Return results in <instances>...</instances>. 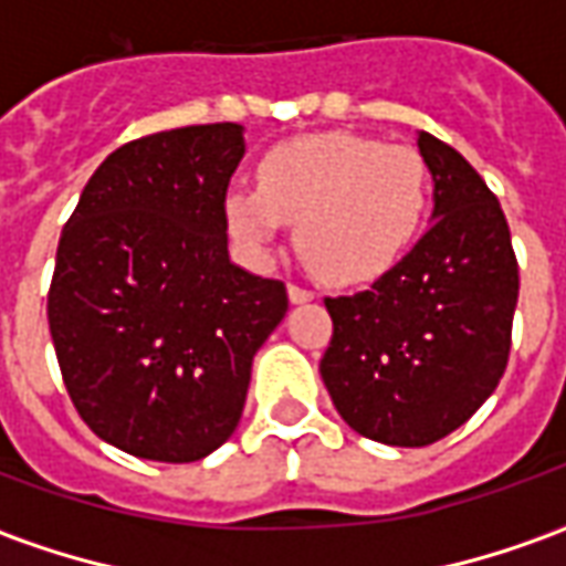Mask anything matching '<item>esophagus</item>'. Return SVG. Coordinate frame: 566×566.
Wrapping results in <instances>:
<instances>
[{"instance_id":"obj_1","label":"esophagus","mask_w":566,"mask_h":566,"mask_svg":"<svg viewBox=\"0 0 566 566\" xmlns=\"http://www.w3.org/2000/svg\"><path fill=\"white\" fill-rule=\"evenodd\" d=\"M287 296H291V303H308V300H315V291L300 287V284H287Z\"/></svg>"}]
</instances>
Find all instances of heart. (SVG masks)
I'll return each mask as SVG.
<instances>
[{
    "instance_id": "b5f03b06",
    "label": "heart",
    "mask_w": 566,
    "mask_h": 566,
    "mask_svg": "<svg viewBox=\"0 0 566 566\" xmlns=\"http://www.w3.org/2000/svg\"><path fill=\"white\" fill-rule=\"evenodd\" d=\"M430 202L424 157L352 133L282 142L258 163V190L230 187L223 218L251 258L294 223L296 248L331 282L379 279L416 242Z\"/></svg>"
}]
</instances>
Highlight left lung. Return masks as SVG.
Segmentation results:
<instances>
[{"instance_id":"obj_1","label":"left lung","mask_w":566,"mask_h":566,"mask_svg":"<svg viewBox=\"0 0 566 566\" xmlns=\"http://www.w3.org/2000/svg\"><path fill=\"white\" fill-rule=\"evenodd\" d=\"M433 223L367 291L327 296L321 379L360 437L421 449L473 416L510 360L518 263L510 223L458 150L418 133Z\"/></svg>"}]
</instances>
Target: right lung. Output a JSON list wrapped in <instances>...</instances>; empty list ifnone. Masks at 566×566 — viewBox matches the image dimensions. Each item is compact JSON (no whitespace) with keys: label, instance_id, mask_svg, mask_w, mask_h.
<instances>
[{"label":"right lung","instance_id":"right-lung-1","mask_svg":"<svg viewBox=\"0 0 566 566\" xmlns=\"http://www.w3.org/2000/svg\"><path fill=\"white\" fill-rule=\"evenodd\" d=\"M242 154L239 124L127 142L56 245L48 324L69 397L96 437L145 461H199L233 437L251 360L287 312L284 282L227 251Z\"/></svg>","mask_w":566,"mask_h":566}]
</instances>
